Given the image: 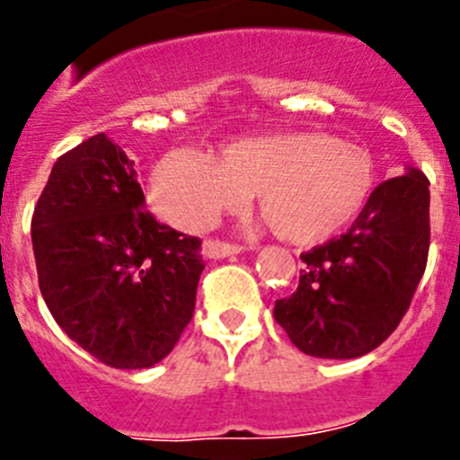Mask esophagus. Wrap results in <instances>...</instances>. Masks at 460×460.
Returning <instances> with one entry per match:
<instances>
[{"label": "esophagus", "instance_id": "obj_1", "mask_svg": "<svg viewBox=\"0 0 460 460\" xmlns=\"http://www.w3.org/2000/svg\"><path fill=\"white\" fill-rule=\"evenodd\" d=\"M243 247L229 243H220V240H206L201 244V256L204 259H229V256H238Z\"/></svg>", "mask_w": 460, "mask_h": 460}]
</instances>
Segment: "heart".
Returning a JSON list of instances; mask_svg holds the SVG:
<instances>
[{
  "mask_svg": "<svg viewBox=\"0 0 460 460\" xmlns=\"http://www.w3.org/2000/svg\"><path fill=\"white\" fill-rule=\"evenodd\" d=\"M375 186L370 149L324 131H297L238 138L216 156L167 152L152 170L149 199L177 229L201 231L254 195L283 240L317 244L358 217Z\"/></svg>",
  "mask_w": 460,
  "mask_h": 460,
  "instance_id": "heart-1",
  "label": "heart"
}]
</instances>
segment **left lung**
I'll return each mask as SVG.
<instances>
[{
    "label": "left lung",
    "mask_w": 460,
    "mask_h": 460,
    "mask_svg": "<svg viewBox=\"0 0 460 460\" xmlns=\"http://www.w3.org/2000/svg\"><path fill=\"white\" fill-rule=\"evenodd\" d=\"M429 254V181L406 167L375 188L341 238L302 254L290 297L274 320L315 358H358L379 347L409 311Z\"/></svg>",
    "instance_id": "1"
}]
</instances>
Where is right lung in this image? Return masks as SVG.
Here are the masks:
<instances>
[{
	"mask_svg": "<svg viewBox=\"0 0 460 460\" xmlns=\"http://www.w3.org/2000/svg\"><path fill=\"white\" fill-rule=\"evenodd\" d=\"M31 240L42 299L88 354L140 370L177 345L195 311L201 240L145 210L136 163L106 133L54 163Z\"/></svg>",
	"mask_w": 460,
	"mask_h": 460,
	"instance_id": "add662e5",
	"label": "right lung"
}]
</instances>
